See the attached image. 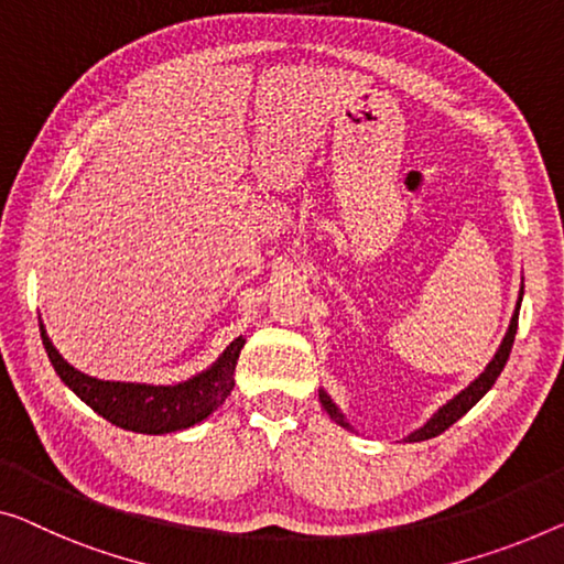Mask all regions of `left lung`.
<instances>
[{"label": "left lung", "instance_id": "1", "mask_svg": "<svg viewBox=\"0 0 564 564\" xmlns=\"http://www.w3.org/2000/svg\"><path fill=\"white\" fill-rule=\"evenodd\" d=\"M519 304H522V293H519ZM519 304H517V311H514V316H511V324H509V332H507V336H503V341H501V347H499V351L497 355H494V359L489 365H486V369L481 375L476 377L474 382L468 384L466 390H460L456 398H453L451 402H445V405L438 410V413H435L431 420H427V423L420 427V431H415V433H410L408 435V443H417V441H427V438H435V435H441L443 431H448V427L456 423V420H460L464 417L470 408L476 405L478 400L484 398L486 392L491 390V384L497 382V377L501 375V369H503V365H507V359H509V351H511V344H514V336H517V324H519ZM318 400H322V405H324V410L326 413H329L336 423H339L341 427H349V423L347 420H344V415L339 413V408L334 405L332 402V398L329 394H326L324 390H318ZM351 431V427H349Z\"/></svg>", "mask_w": 564, "mask_h": 564}]
</instances>
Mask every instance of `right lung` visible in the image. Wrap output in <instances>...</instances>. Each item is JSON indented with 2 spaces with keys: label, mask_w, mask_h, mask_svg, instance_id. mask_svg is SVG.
I'll list each match as a JSON object with an SVG mask.
<instances>
[{
  "label": "right lung",
  "mask_w": 564,
  "mask_h": 564,
  "mask_svg": "<svg viewBox=\"0 0 564 564\" xmlns=\"http://www.w3.org/2000/svg\"><path fill=\"white\" fill-rule=\"evenodd\" d=\"M42 344L53 362L55 372L78 398L104 415L108 423L123 427V431L162 435L184 431L202 423L217 408L223 405L230 390L235 388V365H238L240 349L246 339L238 336L217 362L180 384H139V382H106L78 372L61 357L53 347L45 326H40Z\"/></svg>",
  "instance_id": "1"
}]
</instances>
